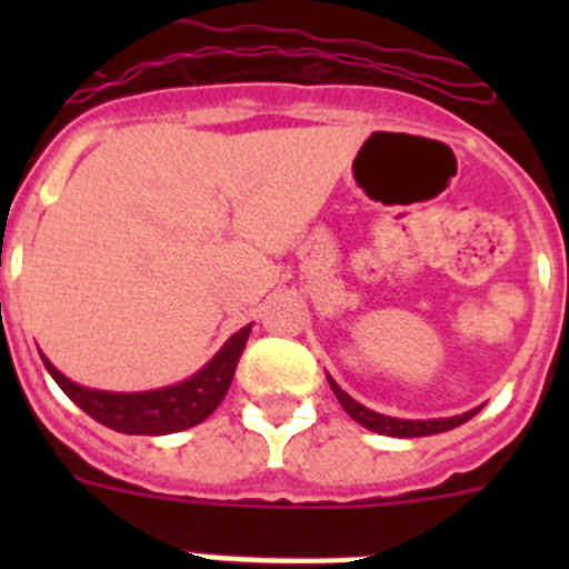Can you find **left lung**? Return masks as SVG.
<instances>
[{
	"instance_id": "1",
	"label": "left lung",
	"mask_w": 569,
	"mask_h": 569,
	"mask_svg": "<svg viewBox=\"0 0 569 569\" xmlns=\"http://www.w3.org/2000/svg\"><path fill=\"white\" fill-rule=\"evenodd\" d=\"M330 387H333V393H336V399L341 401V407H345L347 413H350V419H356L361 427H367V430H373V433L399 436V439H416V436L445 433V430H453V427L465 425L467 419H472V416L479 413V407H476V410H470V413L453 416V419H427V421L390 419V416L373 413V410H367V407L359 405V401H356V399H350V396H347L345 390H341V387L336 385L333 379H330Z\"/></svg>"
}]
</instances>
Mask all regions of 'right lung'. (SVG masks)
<instances>
[{"label": "right lung", "instance_id": "right-lung-1", "mask_svg": "<svg viewBox=\"0 0 569 569\" xmlns=\"http://www.w3.org/2000/svg\"><path fill=\"white\" fill-rule=\"evenodd\" d=\"M248 336L250 325L230 336L228 345L193 379L164 387V390H150V393H102V390H88V387H79L70 379H64L44 356L42 361L48 367V373L53 376V381L68 393V399L77 401L84 413L90 419H97L99 425L130 436H164L202 425L216 407L222 405L230 381H233L236 365L241 359V350L248 345Z\"/></svg>", "mask_w": 569, "mask_h": 569}]
</instances>
